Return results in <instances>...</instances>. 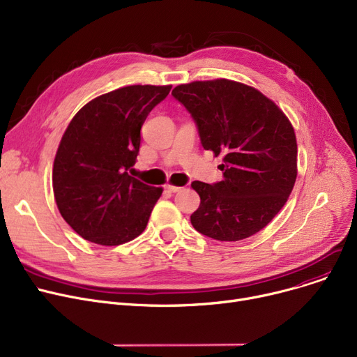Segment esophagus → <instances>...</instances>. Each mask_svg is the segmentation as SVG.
Masks as SVG:
<instances>
[{"instance_id":"1","label":"esophagus","mask_w":357,"mask_h":357,"mask_svg":"<svg viewBox=\"0 0 357 357\" xmlns=\"http://www.w3.org/2000/svg\"><path fill=\"white\" fill-rule=\"evenodd\" d=\"M166 190L167 191H171V192H178V191H181L182 188H181V186H175V185H166Z\"/></svg>"}]
</instances>
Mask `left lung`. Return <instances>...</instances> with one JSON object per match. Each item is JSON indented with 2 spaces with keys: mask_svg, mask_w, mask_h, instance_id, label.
Listing matches in <instances>:
<instances>
[{
  "mask_svg": "<svg viewBox=\"0 0 357 357\" xmlns=\"http://www.w3.org/2000/svg\"><path fill=\"white\" fill-rule=\"evenodd\" d=\"M172 96L190 111L202 147L224 162L222 181L191 183L201 198L194 229L220 241L256 234L294 188L298 147L291 121L260 91L230 79L178 85Z\"/></svg>",
  "mask_w": 357,
  "mask_h": 357,
  "instance_id": "obj_1",
  "label": "left lung"
}]
</instances>
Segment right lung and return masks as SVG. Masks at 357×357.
<instances>
[{"mask_svg": "<svg viewBox=\"0 0 357 357\" xmlns=\"http://www.w3.org/2000/svg\"><path fill=\"white\" fill-rule=\"evenodd\" d=\"M171 85H130L84 105L62 136L53 163L59 213L82 238L119 246L140 236L162 188L131 176L142 126Z\"/></svg>", "mask_w": 357, "mask_h": 357, "instance_id": "add662e5", "label": "right lung"}]
</instances>
